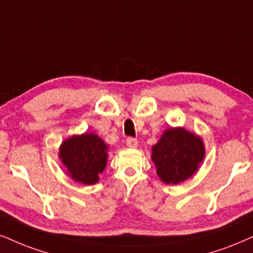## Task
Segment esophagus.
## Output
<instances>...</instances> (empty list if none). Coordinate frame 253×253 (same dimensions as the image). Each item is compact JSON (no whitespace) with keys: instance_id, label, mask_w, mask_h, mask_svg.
Segmentation results:
<instances>
[{"instance_id":"1","label":"esophagus","mask_w":253,"mask_h":253,"mask_svg":"<svg viewBox=\"0 0 253 253\" xmlns=\"http://www.w3.org/2000/svg\"><path fill=\"white\" fill-rule=\"evenodd\" d=\"M126 142V145L129 146V148H136V146L138 145V141H137L136 138H133V137H127Z\"/></svg>"}]
</instances>
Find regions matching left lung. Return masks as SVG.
Wrapping results in <instances>:
<instances>
[{"label":"left lung","mask_w":253,"mask_h":253,"mask_svg":"<svg viewBox=\"0 0 253 253\" xmlns=\"http://www.w3.org/2000/svg\"><path fill=\"white\" fill-rule=\"evenodd\" d=\"M204 145L198 136L183 127L169 129L152 148V161L158 177L167 184H178L191 177L204 158Z\"/></svg>","instance_id":"8db88e82"}]
</instances>
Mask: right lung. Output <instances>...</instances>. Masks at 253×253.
<instances>
[{
    "label": "right lung",
    "mask_w": 253,
    "mask_h": 253,
    "mask_svg": "<svg viewBox=\"0 0 253 253\" xmlns=\"http://www.w3.org/2000/svg\"><path fill=\"white\" fill-rule=\"evenodd\" d=\"M108 146L95 133L73 136L62 143L60 158L71 178L85 185L98 180L107 165Z\"/></svg>",
    "instance_id": "1"
}]
</instances>
